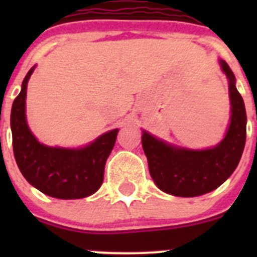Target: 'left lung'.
Listing matches in <instances>:
<instances>
[{
	"mask_svg": "<svg viewBox=\"0 0 257 257\" xmlns=\"http://www.w3.org/2000/svg\"><path fill=\"white\" fill-rule=\"evenodd\" d=\"M229 82L230 122L224 139L212 148L189 149L158 139L142 130V144L149 172L162 192L176 197H197L219 188L237 169L246 144L247 115L235 77L225 61L219 60Z\"/></svg>",
	"mask_w": 257,
	"mask_h": 257,
	"instance_id": "8db88e82",
	"label": "left lung"
}]
</instances>
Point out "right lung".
I'll use <instances>...</instances> for the list:
<instances>
[{
    "mask_svg": "<svg viewBox=\"0 0 257 257\" xmlns=\"http://www.w3.org/2000/svg\"><path fill=\"white\" fill-rule=\"evenodd\" d=\"M35 67L23 79L22 90L11 108V133L15 161L20 172L40 192L59 199L91 196L101 187L106 158L117 139L118 128L104 133L81 148L49 147L37 140L27 122V86Z\"/></svg>",
    "mask_w": 257,
    "mask_h": 257,
    "instance_id": "obj_1",
    "label": "right lung"
}]
</instances>
